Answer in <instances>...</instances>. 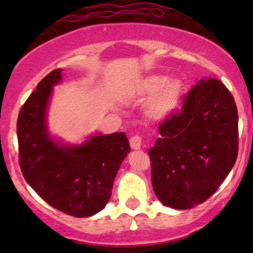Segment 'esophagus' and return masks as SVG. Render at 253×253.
<instances>
[{
    "mask_svg": "<svg viewBox=\"0 0 253 253\" xmlns=\"http://www.w3.org/2000/svg\"><path fill=\"white\" fill-rule=\"evenodd\" d=\"M129 145L132 150H140L141 147V138L139 135H134L129 139Z\"/></svg>",
    "mask_w": 253,
    "mask_h": 253,
    "instance_id": "esophagus-1",
    "label": "esophagus"
}]
</instances>
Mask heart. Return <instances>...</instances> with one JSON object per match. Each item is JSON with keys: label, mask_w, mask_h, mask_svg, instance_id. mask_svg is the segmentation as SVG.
Here are the masks:
<instances>
[{"label": "heart", "mask_w": 253, "mask_h": 253, "mask_svg": "<svg viewBox=\"0 0 253 253\" xmlns=\"http://www.w3.org/2000/svg\"><path fill=\"white\" fill-rule=\"evenodd\" d=\"M184 89L181 78L150 75L140 83L139 92L151 95L144 104L145 115L153 121H163L178 109Z\"/></svg>", "instance_id": "b5f03b06"}]
</instances>
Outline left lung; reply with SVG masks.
Here are the masks:
<instances>
[{
    "label": "left lung",
    "mask_w": 253,
    "mask_h": 253,
    "mask_svg": "<svg viewBox=\"0 0 253 253\" xmlns=\"http://www.w3.org/2000/svg\"><path fill=\"white\" fill-rule=\"evenodd\" d=\"M149 150L152 185L163 205L189 210L215 193L238 156V112L220 81L201 78L181 112L159 126Z\"/></svg>",
    "instance_id": "obj_1"
}]
</instances>
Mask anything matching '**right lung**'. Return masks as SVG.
<instances>
[{
	"mask_svg": "<svg viewBox=\"0 0 253 253\" xmlns=\"http://www.w3.org/2000/svg\"><path fill=\"white\" fill-rule=\"evenodd\" d=\"M62 69L47 75L17 118L20 167L26 182L43 201L76 217L102 211L119 168L130 147L124 132L95 134L82 144H64L50 134L47 109Z\"/></svg>",
	"mask_w": 253,
	"mask_h": 253,
	"instance_id": "right-lung-1",
	"label": "right lung"
}]
</instances>
